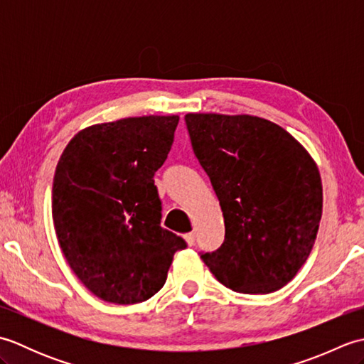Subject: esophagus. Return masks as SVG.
<instances>
[{
  "label": "esophagus",
  "mask_w": 364,
  "mask_h": 364,
  "mask_svg": "<svg viewBox=\"0 0 364 364\" xmlns=\"http://www.w3.org/2000/svg\"><path fill=\"white\" fill-rule=\"evenodd\" d=\"M184 239H186V242L189 245H194L196 244V235L194 233H188L186 236H184Z\"/></svg>",
  "instance_id": "esophagus-1"
}]
</instances>
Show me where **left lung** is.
Listing matches in <instances>:
<instances>
[{
  "mask_svg": "<svg viewBox=\"0 0 364 364\" xmlns=\"http://www.w3.org/2000/svg\"><path fill=\"white\" fill-rule=\"evenodd\" d=\"M184 122L225 222L222 245L200 258L236 292L280 289L310 257L319 230L322 183L314 161L266 119L188 114Z\"/></svg>",
  "mask_w": 364,
  "mask_h": 364,
  "instance_id": "obj_1",
  "label": "left lung"
}]
</instances>
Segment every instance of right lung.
Returning <instances> with one entry per match:
<instances>
[{
  "label": "right lung",
  "mask_w": 364,
  "mask_h": 364,
  "mask_svg": "<svg viewBox=\"0 0 364 364\" xmlns=\"http://www.w3.org/2000/svg\"><path fill=\"white\" fill-rule=\"evenodd\" d=\"M178 115L102 123L76 134L53 181V222L63 253L102 300L131 305L166 283L181 236L161 227L154 173L172 149Z\"/></svg>",
  "instance_id": "1"
}]
</instances>
